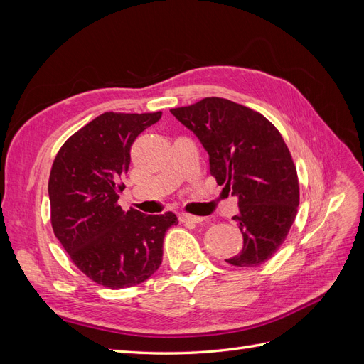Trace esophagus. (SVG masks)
Segmentation results:
<instances>
[{
	"instance_id": "1",
	"label": "esophagus",
	"mask_w": 364,
	"mask_h": 364,
	"mask_svg": "<svg viewBox=\"0 0 364 364\" xmlns=\"http://www.w3.org/2000/svg\"><path fill=\"white\" fill-rule=\"evenodd\" d=\"M179 220L182 223H200L203 222V217H197V215H191V214H185V213H181L179 214Z\"/></svg>"
}]
</instances>
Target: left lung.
Instances as JSON below:
<instances>
[{
    "mask_svg": "<svg viewBox=\"0 0 364 364\" xmlns=\"http://www.w3.org/2000/svg\"><path fill=\"white\" fill-rule=\"evenodd\" d=\"M170 112L202 142L217 183L238 197L234 220L243 249L226 262L261 266L287 238L299 205L296 167L279 130L259 112L220 97Z\"/></svg>",
    "mask_w": 364,
    "mask_h": 364,
    "instance_id": "8db88e82",
    "label": "left lung"
}]
</instances>
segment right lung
I'll use <instances>...</instances> for the list:
<instances>
[{
    "mask_svg": "<svg viewBox=\"0 0 364 364\" xmlns=\"http://www.w3.org/2000/svg\"><path fill=\"white\" fill-rule=\"evenodd\" d=\"M162 112H105L71 135L54 158L48 194L54 235L73 262L103 287L119 290L149 279L162 262L173 213L147 215L118 205L130 147Z\"/></svg>",
    "mask_w": 364,
    "mask_h": 364,
    "instance_id": "add662e5",
    "label": "right lung"
}]
</instances>
